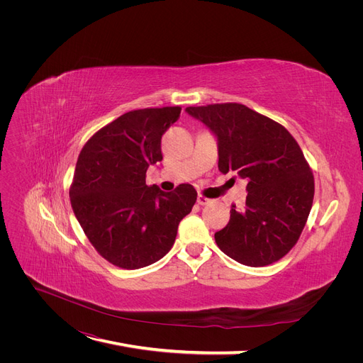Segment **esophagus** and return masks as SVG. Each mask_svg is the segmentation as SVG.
Wrapping results in <instances>:
<instances>
[{"label": "esophagus", "mask_w": 363, "mask_h": 363, "mask_svg": "<svg viewBox=\"0 0 363 363\" xmlns=\"http://www.w3.org/2000/svg\"><path fill=\"white\" fill-rule=\"evenodd\" d=\"M197 203H199L200 206H207V204H211V203H212V200H211V199H207V197H204V196H201V194H199V197H197Z\"/></svg>", "instance_id": "34e87169"}]
</instances>
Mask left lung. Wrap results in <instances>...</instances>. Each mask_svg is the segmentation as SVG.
<instances>
[{
  "instance_id": "obj_1",
  "label": "left lung",
  "mask_w": 363,
  "mask_h": 363,
  "mask_svg": "<svg viewBox=\"0 0 363 363\" xmlns=\"http://www.w3.org/2000/svg\"><path fill=\"white\" fill-rule=\"evenodd\" d=\"M218 138L222 174L247 179L245 207L215 234L219 249L238 263L271 264L296 245L311 213L315 181L309 163L281 123L238 103L186 107Z\"/></svg>"
}]
</instances>
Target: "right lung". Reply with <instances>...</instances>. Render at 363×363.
<instances>
[{
  "label": "right lung",
  "instance_id": "obj_1",
  "mask_svg": "<svg viewBox=\"0 0 363 363\" xmlns=\"http://www.w3.org/2000/svg\"><path fill=\"white\" fill-rule=\"evenodd\" d=\"M179 114V106L128 111L95 132L76 162L74 216L94 249L122 269L160 260L197 200L189 184L172 193L145 184L148 166L163 159L162 135Z\"/></svg>",
  "mask_w": 363,
  "mask_h": 363
}]
</instances>
